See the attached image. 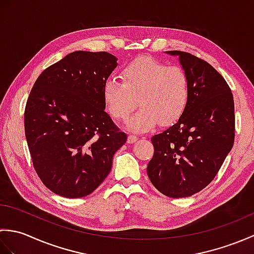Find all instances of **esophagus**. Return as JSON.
Here are the masks:
<instances>
[{
  "label": "esophagus",
  "mask_w": 254,
  "mask_h": 254,
  "mask_svg": "<svg viewBox=\"0 0 254 254\" xmlns=\"http://www.w3.org/2000/svg\"><path fill=\"white\" fill-rule=\"evenodd\" d=\"M137 139V136H135V135H128L127 136V143H134Z\"/></svg>",
  "instance_id": "esophagus-1"
}]
</instances>
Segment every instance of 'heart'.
<instances>
[{
	"label": "heart",
	"mask_w": 254,
	"mask_h": 254,
	"mask_svg": "<svg viewBox=\"0 0 254 254\" xmlns=\"http://www.w3.org/2000/svg\"><path fill=\"white\" fill-rule=\"evenodd\" d=\"M121 77L122 82L106 80L104 99L110 115L119 121L127 120L137 99L139 109L127 122L131 131L147 132L157 122L169 126L186 111L191 84L183 68L142 57L128 63Z\"/></svg>",
	"instance_id": "obj_1"
}]
</instances>
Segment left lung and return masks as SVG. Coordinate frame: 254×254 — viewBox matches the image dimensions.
<instances>
[{"label":"left lung","instance_id":"1","mask_svg":"<svg viewBox=\"0 0 254 254\" xmlns=\"http://www.w3.org/2000/svg\"><path fill=\"white\" fill-rule=\"evenodd\" d=\"M179 58L190 78L186 111L174 126L152 137L154 156L147 165L153 186L169 197H187L208 186L235 141L234 97L224 77L191 53Z\"/></svg>","mask_w":254,"mask_h":254}]
</instances>
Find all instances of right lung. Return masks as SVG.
Segmentation results:
<instances>
[{
  "label": "right lung",
  "instance_id": "add662e5",
  "mask_svg": "<svg viewBox=\"0 0 254 254\" xmlns=\"http://www.w3.org/2000/svg\"><path fill=\"white\" fill-rule=\"evenodd\" d=\"M108 52L75 51L46 68L25 108V135L37 175L53 193L94 192L127 142L105 111L104 85L118 65Z\"/></svg>",
  "mask_w": 254,
  "mask_h": 254
}]
</instances>
